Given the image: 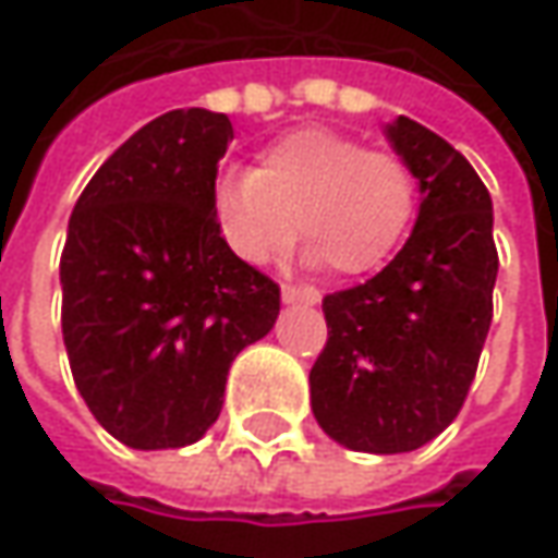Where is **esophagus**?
<instances>
[{"label":"esophagus","mask_w":558,"mask_h":558,"mask_svg":"<svg viewBox=\"0 0 558 558\" xmlns=\"http://www.w3.org/2000/svg\"><path fill=\"white\" fill-rule=\"evenodd\" d=\"M282 301L286 304H317L320 301V292L314 286H294V282H286L282 286Z\"/></svg>","instance_id":"esophagus-1"}]
</instances>
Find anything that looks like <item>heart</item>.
<instances>
[{
	"label": "heart",
	"instance_id": "heart-1",
	"mask_svg": "<svg viewBox=\"0 0 558 558\" xmlns=\"http://www.w3.org/2000/svg\"><path fill=\"white\" fill-rule=\"evenodd\" d=\"M417 213L408 159L367 150L332 128H294L213 191V216L238 257L266 264L301 229L311 260L332 276H364L389 260Z\"/></svg>",
	"mask_w": 558,
	"mask_h": 558
}]
</instances>
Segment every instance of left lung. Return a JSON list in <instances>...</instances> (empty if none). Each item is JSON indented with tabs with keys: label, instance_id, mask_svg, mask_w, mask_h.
I'll use <instances>...</instances> for the list:
<instances>
[{
	"label": "left lung",
	"instance_id": "8db88e82",
	"mask_svg": "<svg viewBox=\"0 0 558 558\" xmlns=\"http://www.w3.org/2000/svg\"><path fill=\"white\" fill-rule=\"evenodd\" d=\"M396 154L421 182L417 226L374 279L323 298L311 367L314 417L354 452L396 456L436 439L468 399L493 323V201L471 162L399 116Z\"/></svg>",
	"mask_w": 558,
	"mask_h": 558
}]
</instances>
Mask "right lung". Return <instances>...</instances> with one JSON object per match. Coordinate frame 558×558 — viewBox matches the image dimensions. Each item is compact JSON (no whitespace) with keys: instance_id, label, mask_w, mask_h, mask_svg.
Here are the masks:
<instances>
[{"instance_id":"right-lung-1","label":"right lung","mask_w":558,"mask_h":558,"mask_svg":"<svg viewBox=\"0 0 558 558\" xmlns=\"http://www.w3.org/2000/svg\"><path fill=\"white\" fill-rule=\"evenodd\" d=\"M229 116L172 109L81 191L62 247V339L90 414L131 449L197 442L238 351L279 317V286L213 216Z\"/></svg>"}]
</instances>
